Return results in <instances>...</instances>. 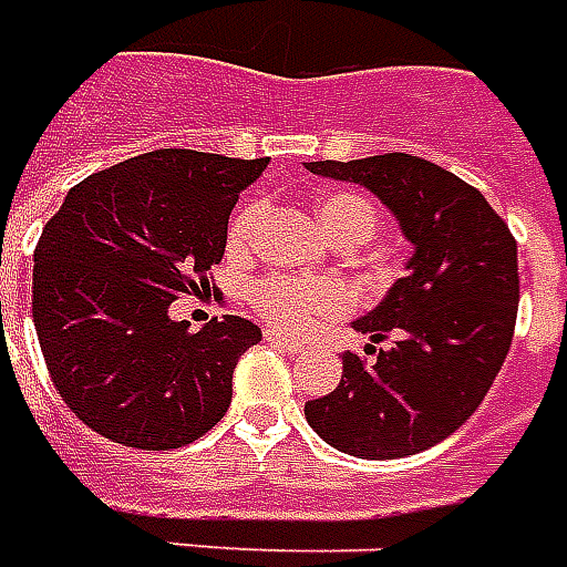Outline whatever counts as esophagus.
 <instances>
[{
  "instance_id": "34e87169",
  "label": "esophagus",
  "mask_w": 567,
  "mask_h": 567,
  "mask_svg": "<svg viewBox=\"0 0 567 567\" xmlns=\"http://www.w3.org/2000/svg\"><path fill=\"white\" fill-rule=\"evenodd\" d=\"M267 343L276 346L279 352H288V355H297L300 349H303V343H297V340H291V337H282V333H267Z\"/></svg>"
}]
</instances>
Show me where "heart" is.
<instances>
[{
  "mask_svg": "<svg viewBox=\"0 0 567 567\" xmlns=\"http://www.w3.org/2000/svg\"><path fill=\"white\" fill-rule=\"evenodd\" d=\"M264 215L260 203H248L236 212L227 243L230 248L248 246ZM316 221L321 234L331 236L337 246L355 248L368 243L377 230V212L368 199L352 190H333L316 199ZM248 300L260 319L285 333L309 331L319 319H333L349 307V291L331 279H297V276H267L251 285Z\"/></svg>",
  "mask_w": 567,
  "mask_h": 567,
  "instance_id": "obj_1",
  "label": "heart"
}]
</instances>
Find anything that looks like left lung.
I'll list each match as a JSON object with an SVG mask.
<instances>
[{
    "label": "left lung",
    "mask_w": 567,
    "mask_h": 567,
    "mask_svg": "<svg viewBox=\"0 0 567 567\" xmlns=\"http://www.w3.org/2000/svg\"><path fill=\"white\" fill-rule=\"evenodd\" d=\"M307 169L368 187L413 246L404 279L352 321L368 358L343 355V380L307 401L309 427L358 458H404L474 416L507 358L519 307L516 239L488 199L410 154L316 161ZM392 336V350L377 342Z\"/></svg>",
    "instance_id": "left-lung-1"
}]
</instances>
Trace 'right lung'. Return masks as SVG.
<instances>
[{"label":"right lung","mask_w":567,"mask_h":567,"mask_svg":"<svg viewBox=\"0 0 567 567\" xmlns=\"http://www.w3.org/2000/svg\"><path fill=\"white\" fill-rule=\"evenodd\" d=\"M267 163L148 151L87 175L44 224L32 321L56 392L96 434L178 450L224 419L260 328L224 316L194 333L169 307L209 285L236 199Z\"/></svg>","instance_id":"obj_1"}]
</instances>
